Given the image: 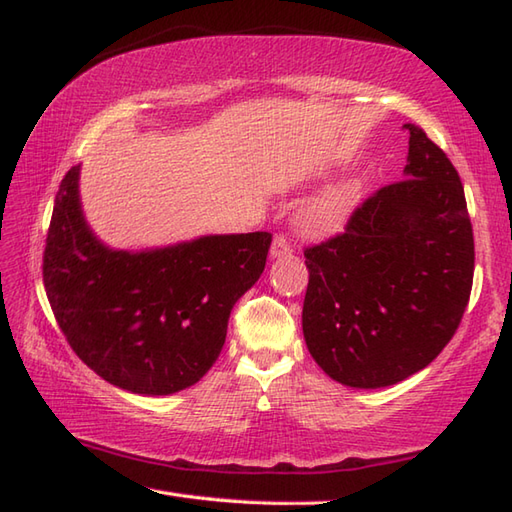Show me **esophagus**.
Segmentation results:
<instances>
[{
	"instance_id": "1",
	"label": "esophagus",
	"mask_w": 512,
	"mask_h": 512,
	"mask_svg": "<svg viewBox=\"0 0 512 512\" xmlns=\"http://www.w3.org/2000/svg\"><path fill=\"white\" fill-rule=\"evenodd\" d=\"M290 242L284 237V235H277L273 239V244H270V259H277V257H284V255H290Z\"/></svg>"
}]
</instances>
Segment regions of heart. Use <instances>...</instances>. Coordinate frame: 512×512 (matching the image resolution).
I'll use <instances>...</instances> for the list:
<instances>
[{
    "label": "heart",
    "instance_id": "1",
    "mask_svg": "<svg viewBox=\"0 0 512 512\" xmlns=\"http://www.w3.org/2000/svg\"><path fill=\"white\" fill-rule=\"evenodd\" d=\"M365 182L361 178H352L334 184L317 195L301 213V228L308 235L323 237L332 235L350 220L363 198Z\"/></svg>",
    "mask_w": 512,
    "mask_h": 512
}]
</instances>
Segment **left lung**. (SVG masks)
Here are the masks:
<instances>
[{
    "mask_svg": "<svg viewBox=\"0 0 512 512\" xmlns=\"http://www.w3.org/2000/svg\"><path fill=\"white\" fill-rule=\"evenodd\" d=\"M405 129V180L369 195L345 233L303 253V339L325 374L356 389L427 367L471 297L475 248L460 176L418 125Z\"/></svg>",
    "mask_w": 512,
    "mask_h": 512,
    "instance_id": "1",
    "label": "left lung"
}]
</instances>
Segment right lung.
Wrapping results in <instances>:
<instances>
[{"label": "right lung", "instance_id": "obj_1", "mask_svg": "<svg viewBox=\"0 0 512 512\" xmlns=\"http://www.w3.org/2000/svg\"><path fill=\"white\" fill-rule=\"evenodd\" d=\"M79 171L61 180L43 250V286L61 332L85 365L132 394L195 385L222 352L235 301L264 273L273 235L114 250L85 222Z\"/></svg>", "mask_w": 512, "mask_h": 512}]
</instances>
